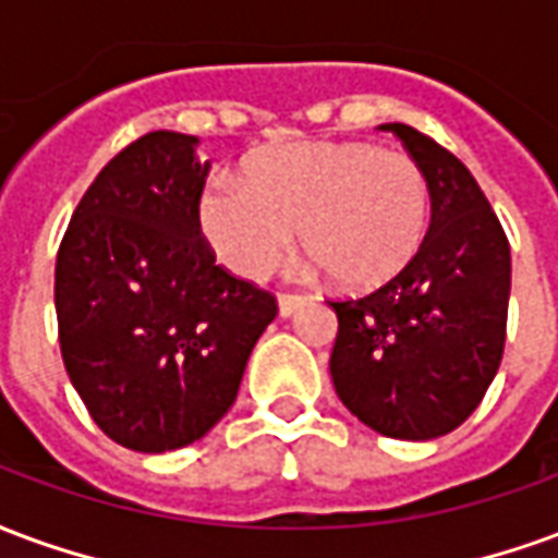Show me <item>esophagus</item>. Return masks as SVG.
<instances>
[{"mask_svg": "<svg viewBox=\"0 0 558 558\" xmlns=\"http://www.w3.org/2000/svg\"><path fill=\"white\" fill-rule=\"evenodd\" d=\"M300 306H303V296L300 294H279V315L282 318H291Z\"/></svg>", "mask_w": 558, "mask_h": 558, "instance_id": "obj_1", "label": "esophagus"}]
</instances>
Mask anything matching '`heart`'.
<instances>
[{
    "instance_id": "1",
    "label": "heart",
    "mask_w": 558,
    "mask_h": 558,
    "mask_svg": "<svg viewBox=\"0 0 558 558\" xmlns=\"http://www.w3.org/2000/svg\"><path fill=\"white\" fill-rule=\"evenodd\" d=\"M195 219L231 274L258 279L300 226V246L348 291L396 279L428 229V181L413 157L372 142H284L252 154L243 181L210 174Z\"/></svg>"
}]
</instances>
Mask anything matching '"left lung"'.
Returning <instances> with one entry per match:
<instances>
[{
    "label": "left lung",
    "instance_id": "obj_1",
    "mask_svg": "<svg viewBox=\"0 0 558 558\" xmlns=\"http://www.w3.org/2000/svg\"><path fill=\"white\" fill-rule=\"evenodd\" d=\"M430 193V226L410 264L372 294L332 300L329 356L341 404L396 440H434L473 413L506 348L511 250L494 207L451 150L408 124Z\"/></svg>",
    "mask_w": 558,
    "mask_h": 558
}]
</instances>
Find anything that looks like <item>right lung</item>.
I'll use <instances>...</instances> for the list:
<instances>
[{
    "label": "right lung",
    "instance_id": "right-lung-1",
    "mask_svg": "<svg viewBox=\"0 0 558 558\" xmlns=\"http://www.w3.org/2000/svg\"><path fill=\"white\" fill-rule=\"evenodd\" d=\"M195 136L154 130L100 169L56 255L59 344L97 428L133 451L202 440L238 398L276 296L219 267L195 219Z\"/></svg>",
    "mask_w": 558,
    "mask_h": 558
}]
</instances>
